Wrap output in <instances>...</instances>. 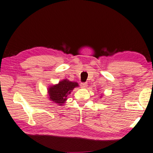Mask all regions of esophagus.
Listing matches in <instances>:
<instances>
[{
	"mask_svg": "<svg viewBox=\"0 0 153 153\" xmlns=\"http://www.w3.org/2000/svg\"><path fill=\"white\" fill-rule=\"evenodd\" d=\"M80 85H81V87L82 88H85L87 87V83H81Z\"/></svg>",
	"mask_w": 153,
	"mask_h": 153,
	"instance_id": "1",
	"label": "esophagus"
}]
</instances>
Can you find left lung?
<instances>
[{"label": "left lung", "mask_w": 153, "mask_h": 153, "mask_svg": "<svg viewBox=\"0 0 153 153\" xmlns=\"http://www.w3.org/2000/svg\"><path fill=\"white\" fill-rule=\"evenodd\" d=\"M101 97H102V96H100V98H101Z\"/></svg>", "instance_id": "obj_1"}]
</instances>
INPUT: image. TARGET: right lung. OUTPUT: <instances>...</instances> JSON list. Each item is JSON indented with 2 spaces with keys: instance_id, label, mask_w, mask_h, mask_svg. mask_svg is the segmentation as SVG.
<instances>
[{
  "instance_id": "1",
  "label": "right lung",
  "mask_w": 153,
  "mask_h": 153,
  "mask_svg": "<svg viewBox=\"0 0 153 153\" xmlns=\"http://www.w3.org/2000/svg\"><path fill=\"white\" fill-rule=\"evenodd\" d=\"M78 87L79 85L77 82L64 79L57 84L50 85L48 88V98L53 103L62 106L67 100L68 95L70 94L74 88Z\"/></svg>"
}]
</instances>
